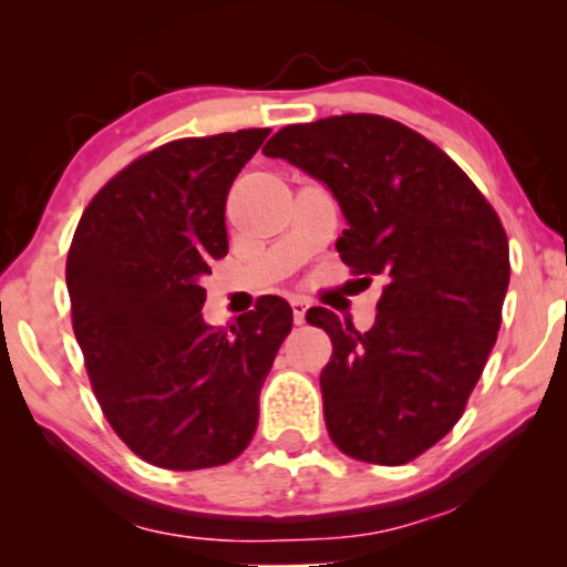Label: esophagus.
Wrapping results in <instances>:
<instances>
[{
	"label": "esophagus",
	"mask_w": 567,
	"mask_h": 567,
	"mask_svg": "<svg viewBox=\"0 0 567 567\" xmlns=\"http://www.w3.org/2000/svg\"><path fill=\"white\" fill-rule=\"evenodd\" d=\"M291 309H293V322L301 324L305 322V315H307V301L301 297H293L291 299Z\"/></svg>",
	"instance_id": "1"
}]
</instances>
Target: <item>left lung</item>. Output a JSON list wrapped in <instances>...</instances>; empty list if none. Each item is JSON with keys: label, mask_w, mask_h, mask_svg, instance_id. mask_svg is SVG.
Listing matches in <instances>:
<instances>
[{"label": "left lung", "mask_w": 567, "mask_h": 567, "mask_svg": "<svg viewBox=\"0 0 567 567\" xmlns=\"http://www.w3.org/2000/svg\"><path fill=\"white\" fill-rule=\"evenodd\" d=\"M262 154L328 185L348 219L340 260L361 284L384 281L369 332L307 312L332 340L320 374L332 444L384 467L413 462L460 421L498 338L506 229L446 152L384 115L286 126Z\"/></svg>", "instance_id": "obj_1"}]
</instances>
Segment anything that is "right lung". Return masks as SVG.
Masks as SVG:
<instances>
[{"label": "right lung", "mask_w": 567, "mask_h": 567, "mask_svg": "<svg viewBox=\"0 0 567 567\" xmlns=\"http://www.w3.org/2000/svg\"><path fill=\"white\" fill-rule=\"evenodd\" d=\"M270 128L175 138L95 193L66 255L72 328L118 439L162 470L237 460L291 307L260 297L229 332L200 317L212 260L227 255L231 183Z\"/></svg>", "instance_id": "right-lung-1"}]
</instances>
